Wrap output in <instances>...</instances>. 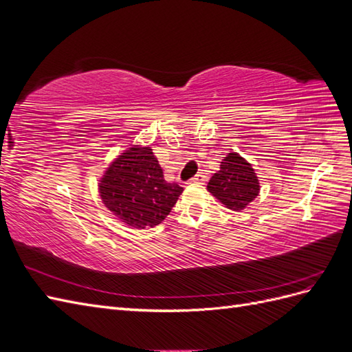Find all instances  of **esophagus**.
Segmentation results:
<instances>
[{
	"label": "esophagus",
	"instance_id": "34e87169",
	"mask_svg": "<svg viewBox=\"0 0 352 352\" xmlns=\"http://www.w3.org/2000/svg\"><path fill=\"white\" fill-rule=\"evenodd\" d=\"M207 180V176L204 175V173H198V175H195L192 179H190V182H194V184H204Z\"/></svg>",
	"mask_w": 352,
	"mask_h": 352
}]
</instances>
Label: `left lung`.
Segmentation results:
<instances>
[{
	"label": "left lung",
	"instance_id": "1",
	"mask_svg": "<svg viewBox=\"0 0 352 352\" xmlns=\"http://www.w3.org/2000/svg\"><path fill=\"white\" fill-rule=\"evenodd\" d=\"M207 189L226 208L241 211L257 198L260 184L247 160L238 153H228L221 160L219 172L211 176Z\"/></svg>",
	"mask_w": 352,
	"mask_h": 352
}]
</instances>
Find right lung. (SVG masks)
Listing matches in <instances>:
<instances>
[{"label": "right lung", "instance_id": "1", "mask_svg": "<svg viewBox=\"0 0 352 352\" xmlns=\"http://www.w3.org/2000/svg\"><path fill=\"white\" fill-rule=\"evenodd\" d=\"M100 197L116 217L136 229L160 225L172 211L184 188L164 180L151 146L133 145L107 167Z\"/></svg>", "mask_w": 352, "mask_h": 352}]
</instances>
